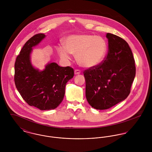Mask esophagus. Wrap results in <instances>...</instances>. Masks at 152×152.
<instances>
[{
	"label": "esophagus",
	"mask_w": 152,
	"mask_h": 152,
	"mask_svg": "<svg viewBox=\"0 0 152 152\" xmlns=\"http://www.w3.org/2000/svg\"><path fill=\"white\" fill-rule=\"evenodd\" d=\"M74 73H75V75H77V74H80L81 73V71H80V69H75V71H74Z\"/></svg>",
	"instance_id": "1"
}]
</instances>
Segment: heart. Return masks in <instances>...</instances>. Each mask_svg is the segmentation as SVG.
Returning <instances> with one entry per match:
<instances>
[{
    "label": "heart",
    "instance_id": "obj_1",
    "mask_svg": "<svg viewBox=\"0 0 152 152\" xmlns=\"http://www.w3.org/2000/svg\"><path fill=\"white\" fill-rule=\"evenodd\" d=\"M64 47L56 48L59 57L63 60L70 58L69 54L76 56L77 62L86 68L99 65L104 60L107 45L104 38L89 34H72L63 40Z\"/></svg>",
    "mask_w": 152,
    "mask_h": 152
}]
</instances>
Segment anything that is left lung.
Segmentation results:
<instances>
[{
	"instance_id": "8db88e82",
	"label": "left lung",
	"mask_w": 152,
	"mask_h": 152,
	"mask_svg": "<svg viewBox=\"0 0 152 152\" xmlns=\"http://www.w3.org/2000/svg\"><path fill=\"white\" fill-rule=\"evenodd\" d=\"M107 56L99 65L84 71L86 95L94 108H110L125 99L136 74L132 52L128 43L121 37L107 33Z\"/></svg>"
}]
</instances>
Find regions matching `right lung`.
Listing matches in <instances>:
<instances>
[{
    "mask_svg": "<svg viewBox=\"0 0 152 152\" xmlns=\"http://www.w3.org/2000/svg\"><path fill=\"white\" fill-rule=\"evenodd\" d=\"M45 36L43 33L35 34L24 44L16 57L14 78L16 88L26 103L40 110H50L62 102L65 85L74 77V71L69 66H60L56 63L48 64L42 71L31 65L32 47Z\"/></svg>",
    "mask_w": 152,
    "mask_h": 152,
    "instance_id": "right-lung-1",
    "label": "right lung"
}]
</instances>
